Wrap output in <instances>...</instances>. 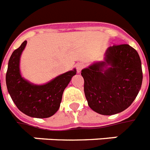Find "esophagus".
Returning <instances> with one entry per match:
<instances>
[{
    "label": "esophagus",
    "mask_w": 150,
    "mask_h": 150,
    "mask_svg": "<svg viewBox=\"0 0 150 150\" xmlns=\"http://www.w3.org/2000/svg\"><path fill=\"white\" fill-rule=\"evenodd\" d=\"M84 67V64L83 63H77L76 64V71L77 73H80L81 70Z\"/></svg>",
    "instance_id": "esophagus-1"
}]
</instances>
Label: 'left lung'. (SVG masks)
I'll return each mask as SVG.
<instances>
[{
  "label": "left lung",
  "mask_w": 150,
  "mask_h": 150,
  "mask_svg": "<svg viewBox=\"0 0 150 150\" xmlns=\"http://www.w3.org/2000/svg\"><path fill=\"white\" fill-rule=\"evenodd\" d=\"M81 75L89 106L106 116L128 108L139 93L143 81L140 57L128 44L108 47L103 60L83 69Z\"/></svg>",
  "instance_id": "obj_1"
}]
</instances>
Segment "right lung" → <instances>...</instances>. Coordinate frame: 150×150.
<instances>
[{"label":"right lung","instance_id":"obj_1","mask_svg":"<svg viewBox=\"0 0 150 150\" xmlns=\"http://www.w3.org/2000/svg\"><path fill=\"white\" fill-rule=\"evenodd\" d=\"M27 45L23 41L10 57L6 74V84L11 99L24 114L34 118H48L60 108L64 90L76 74V70L60 74L41 85L30 83L21 76L20 60Z\"/></svg>","mask_w":150,"mask_h":150}]
</instances>
